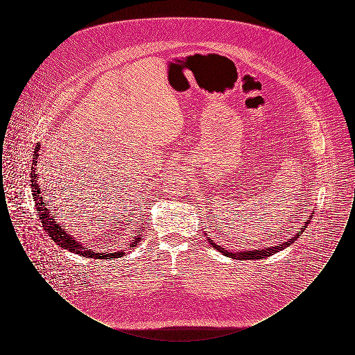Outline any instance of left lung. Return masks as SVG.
<instances>
[{"instance_id":"left-lung-1","label":"left lung","mask_w":355,"mask_h":355,"mask_svg":"<svg viewBox=\"0 0 355 355\" xmlns=\"http://www.w3.org/2000/svg\"><path fill=\"white\" fill-rule=\"evenodd\" d=\"M309 223H310V220H306V222H304V226L301 227L300 233H297L293 238L287 239V242H282L279 246H271V248H266V249H262V250H246V252H236V253H232V252L225 250L223 248H220V245H217L216 242H213V239H210L206 233H205V236L207 238L209 243H210L216 250H218L220 253L226 255V257H230V258H233V259H239V261H243V259H262V258L270 257L272 254L278 253V252H281V250L288 248L291 243H294V241H297V238H300V236L306 230V227H307Z\"/></svg>"}]
</instances>
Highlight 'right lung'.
Wrapping results in <instances>:
<instances>
[{"label": "right lung", "mask_w": 355, "mask_h": 355, "mask_svg": "<svg viewBox=\"0 0 355 355\" xmlns=\"http://www.w3.org/2000/svg\"><path fill=\"white\" fill-rule=\"evenodd\" d=\"M40 144L35 145V150L33 154V162H32V168H31V189H32V196H33L34 203H35V209L38 211L40 220L42 223L44 230L46 232V234H49L51 239L62 249L69 250L70 253L78 254L81 257L86 258H97V259H110V258H119L122 255H125V252H114V253H96L92 249H87L83 246L81 242H78L74 236H69L68 232H65L60 223L54 220V217L51 214V209H48V202H44V198L41 196V186L37 184L38 180V174L35 171L37 166V158H38V152H40ZM141 229V227H139ZM142 232V230H141ZM142 239V236H133V241L130 243V248H135V245Z\"/></svg>", "instance_id": "1"}]
</instances>
